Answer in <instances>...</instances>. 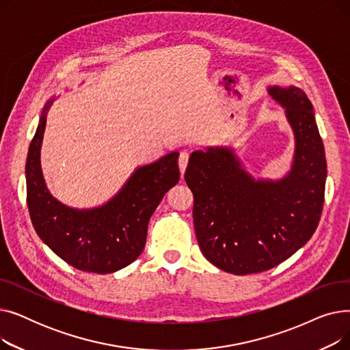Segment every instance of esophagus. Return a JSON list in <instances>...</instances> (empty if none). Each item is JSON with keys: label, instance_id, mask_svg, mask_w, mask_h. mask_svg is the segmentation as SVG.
<instances>
[{"label": "esophagus", "instance_id": "obj_1", "mask_svg": "<svg viewBox=\"0 0 350 350\" xmlns=\"http://www.w3.org/2000/svg\"><path fill=\"white\" fill-rule=\"evenodd\" d=\"M189 157H190V153L189 152H181L180 153V156H178V167H180V172H181V174L185 173V170H186V167H187V164H189Z\"/></svg>", "mask_w": 350, "mask_h": 350}]
</instances>
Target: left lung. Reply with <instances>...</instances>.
<instances>
[{"label": "left lung", "mask_w": 350, "mask_h": 350, "mask_svg": "<svg viewBox=\"0 0 350 350\" xmlns=\"http://www.w3.org/2000/svg\"><path fill=\"white\" fill-rule=\"evenodd\" d=\"M295 136L291 172L255 180L232 150L191 153L185 180L194 196L193 219L201 252L234 275L277 267L314 235L323 208L326 159L314 107L297 86H271Z\"/></svg>", "instance_id": "obj_1"}]
</instances>
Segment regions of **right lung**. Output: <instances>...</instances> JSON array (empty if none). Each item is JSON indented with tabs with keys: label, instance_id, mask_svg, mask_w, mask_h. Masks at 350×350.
<instances>
[{
	"label": "right lung",
	"instance_id": "right-lung-1",
	"mask_svg": "<svg viewBox=\"0 0 350 350\" xmlns=\"http://www.w3.org/2000/svg\"><path fill=\"white\" fill-rule=\"evenodd\" d=\"M51 105L52 100L42 110L25 165L32 226L41 240L73 268L112 273L142 254L150 217L180 180L178 153L172 152L142 165L106 204L89 210L70 208L52 197L41 170V144Z\"/></svg>",
	"mask_w": 350,
	"mask_h": 350
}]
</instances>
